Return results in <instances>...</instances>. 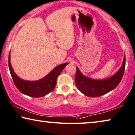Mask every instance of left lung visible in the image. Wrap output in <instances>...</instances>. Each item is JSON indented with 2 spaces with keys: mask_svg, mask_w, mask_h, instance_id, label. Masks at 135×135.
I'll list each match as a JSON object with an SVG mask.
<instances>
[{
  "mask_svg": "<svg viewBox=\"0 0 135 135\" xmlns=\"http://www.w3.org/2000/svg\"><path fill=\"white\" fill-rule=\"evenodd\" d=\"M126 67V55L119 70L110 78L104 79H93L84 76L76 67L75 82L78 89L85 96L99 97L108 93L119 85L123 77Z\"/></svg>",
  "mask_w": 135,
  "mask_h": 135,
  "instance_id": "1",
  "label": "left lung"
}]
</instances>
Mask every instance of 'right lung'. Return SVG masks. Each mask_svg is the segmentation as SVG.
Wrapping results in <instances>:
<instances>
[{"instance_id": "add662e5", "label": "right lung", "mask_w": 135, "mask_h": 135, "mask_svg": "<svg viewBox=\"0 0 135 135\" xmlns=\"http://www.w3.org/2000/svg\"><path fill=\"white\" fill-rule=\"evenodd\" d=\"M68 64L64 63L57 66L41 79L29 81L22 79L16 75L10 62V53L8 57L9 71L16 87L22 93L33 98L42 97L53 91L56 87L57 78Z\"/></svg>"}]
</instances>
